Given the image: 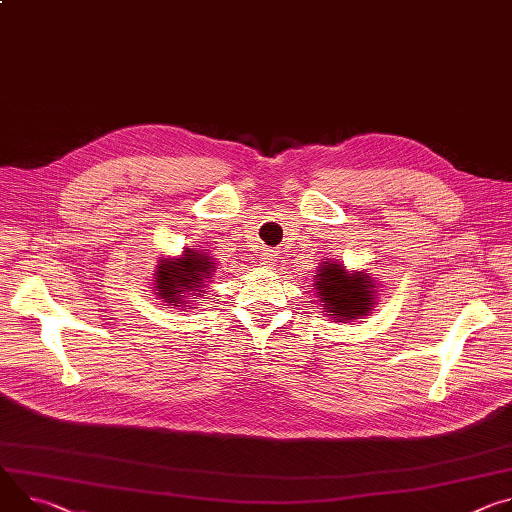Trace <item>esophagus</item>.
I'll use <instances>...</instances> for the list:
<instances>
[{"label":"esophagus","mask_w":512,"mask_h":512,"mask_svg":"<svg viewBox=\"0 0 512 512\" xmlns=\"http://www.w3.org/2000/svg\"><path fill=\"white\" fill-rule=\"evenodd\" d=\"M261 261H263V265H271V263L275 261V251L265 249V251L261 253Z\"/></svg>","instance_id":"esophagus-1"}]
</instances>
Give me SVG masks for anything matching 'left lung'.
I'll return each instance as SVG.
<instances>
[{
	"label": "left lung",
	"instance_id": "1",
	"mask_svg": "<svg viewBox=\"0 0 512 512\" xmlns=\"http://www.w3.org/2000/svg\"><path fill=\"white\" fill-rule=\"evenodd\" d=\"M316 290L324 302V312L337 322L353 320L371 310L374 304V280L367 273H347L339 263H329L316 273Z\"/></svg>",
	"mask_w": 512,
	"mask_h": 512
}]
</instances>
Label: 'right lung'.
Instances as JSON below:
<instances>
[{
  "instance_id": "right-lung-1",
  "label": "right lung",
  "mask_w": 512,
  "mask_h": 512,
  "mask_svg": "<svg viewBox=\"0 0 512 512\" xmlns=\"http://www.w3.org/2000/svg\"><path fill=\"white\" fill-rule=\"evenodd\" d=\"M212 261L206 255L188 251L177 261H163L157 271V294L171 306L181 304V296L185 292H204L206 280L212 277ZM185 298V296H183Z\"/></svg>"
}]
</instances>
